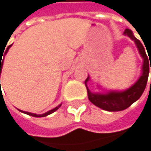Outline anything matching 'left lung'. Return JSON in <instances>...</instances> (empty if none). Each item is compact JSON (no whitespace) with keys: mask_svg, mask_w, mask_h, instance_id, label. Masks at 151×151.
<instances>
[{"mask_svg":"<svg viewBox=\"0 0 151 151\" xmlns=\"http://www.w3.org/2000/svg\"><path fill=\"white\" fill-rule=\"evenodd\" d=\"M124 34L125 36H128L131 39H132L134 41V43L139 50V55H141V56L143 59V65H142V73L141 75V77L139 78V80L131 88H129L126 90L109 91L105 94L91 92L87 86V82L88 81L89 77L88 76V78L85 81V85L87 88L88 96L89 101L98 107H99L103 110L109 111V112L124 110L141 98V96L142 95V93L146 88L149 73H150V63L151 58L150 56V53L148 52V55H147L144 46L142 45L141 41L137 39L133 36V33L132 32V30L126 28Z\"/></svg>","mask_w":151,"mask_h":151,"instance_id":"left-lung-1","label":"left lung"}]
</instances>
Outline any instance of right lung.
<instances>
[{"label": "right lung", "instance_id": "obj_1", "mask_svg": "<svg viewBox=\"0 0 151 151\" xmlns=\"http://www.w3.org/2000/svg\"><path fill=\"white\" fill-rule=\"evenodd\" d=\"M12 45H9L8 47H7V49H6V51H5V53H7V52L9 51V47L12 46ZM1 58H2L1 56ZM2 65H3V61H1L0 60V76H1V69H2ZM0 86H1V81H0ZM1 88V87H0ZM62 106V104L61 105H59L58 106H56L55 108H53V109H52V110H50V111H48V112H46V113H45V114H32V113H29V112H25V111H21V110H19V111H21L22 113H24V114H28V115H31V116H34V117H44V116H46V115H48V114H52V113H53V112H55L60 106Z\"/></svg>", "mask_w": 151, "mask_h": 151}]
</instances>
